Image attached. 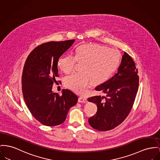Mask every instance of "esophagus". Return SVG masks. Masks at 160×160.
<instances>
[{
    "instance_id": "1",
    "label": "esophagus",
    "mask_w": 160,
    "mask_h": 160,
    "mask_svg": "<svg viewBox=\"0 0 160 160\" xmlns=\"http://www.w3.org/2000/svg\"><path fill=\"white\" fill-rule=\"evenodd\" d=\"M78 102L81 103H85L87 102V99L85 98V97L80 96L78 99Z\"/></svg>"
}]
</instances>
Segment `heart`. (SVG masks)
I'll use <instances>...</instances> for the list:
<instances>
[{
  "label": "heart",
  "mask_w": 160,
  "mask_h": 160,
  "mask_svg": "<svg viewBox=\"0 0 160 160\" xmlns=\"http://www.w3.org/2000/svg\"><path fill=\"white\" fill-rule=\"evenodd\" d=\"M121 60L120 52L114 48L96 44L81 45L75 49V56L60 57L57 65L65 74L74 72L76 62L81 64L82 72L67 76L65 86L75 92L84 93L88 85H99L107 81L119 67Z\"/></svg>",
  "instance_id": "b5f03b06"
}]
</instances>
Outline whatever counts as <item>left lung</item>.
<instances>
[{
    "label": "left lung",
    "mask_w": 160,
    "mask_h": 160,
    "mask_svg": "<svg viewBox=\"0 0 160 160\" xmlns=\"http://www.w3.org/2000/svg\"><path fill=\"white\" fill-rule=\"evenodd\" d=\"M138 69L126 52L122 56L118 73L95 90L106 96L88 98L96 104V114L88 118L91 127L99 131H108L121 124L130 113L138 90Z\"/></svg>",
    "instance_id": "left-lung-1"
}]
</instances>
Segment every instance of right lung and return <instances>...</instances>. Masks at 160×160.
I'll return each mask as SVG.
<instances>
[{
  "label": "right lung",
  "mask_w": 160,
  "mask_h": 160,
  "mask_svg": "<svg viewBox=\"0 0 160 160\" xmlns=\"http://www.w3.org/2000/svg\"><path fill=\"white\" fill-rule=\"evenodd\" d=\"M74 39L45 43L28 56L22 75V89L25 102L34 118L43 125L55 126L63 123L70 108L78 98L71 90L62 94L52 92L53 85L61 81L58 60L71 47Z\"/></svg>",
  "instance_id": "add662e5"
}]
</instances>
